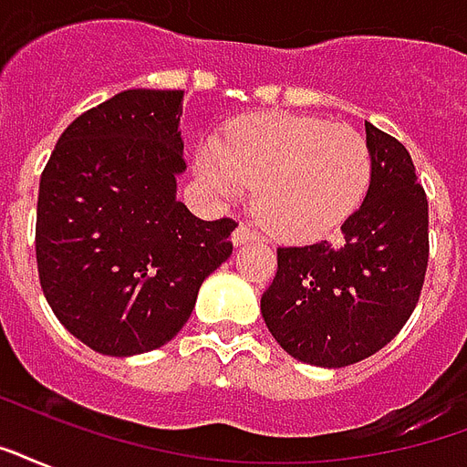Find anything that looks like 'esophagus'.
Returning a JSON list of instances; mask_svg holds the SVG:
<instances>
[{"label":"esophagus","mask_w":467,"mask_h":467,"mask_svg":"<svg viewBox=\"0 0 467 467\" xmlns=\"http://www.w3.org/2000/svg\"><path fill=\"white\" fill-rule=\"evenodd\" d=\"M254 240H259V234L254 233V230H252L249 225H244V223H242V225L234 227L233 244H237V247H240V244H247V242H254Z\"/></svg>","instance_id":"1"}]
</instances>
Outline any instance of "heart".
Listing matches in <instances>:
<instances>
[{
	"label": "heart",
	"instance_id": "b5f03b06",
	"mask_svg": "<svg viewBox=\"0 0 467 467\" xmlns=\"http://www.w3.org/2000/svg\"><path fill=\"white\" fill-rule=\"evenodd\" d=\"M195 176L220 201L257 188V213L281 240L313 242L336 233L368 195L372 151L360 131L328 119L259 115L220 144L205 139Z\"/></svg>",
	"mask_w": 467,
	"mask_h": 467
}]
</instances>
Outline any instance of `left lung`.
<instances>
[{
  "mask_svg": "<svg viewBox=\"0 0 467 467\" xmlns=\"http://www.w3.org/2000/svg\"><path fill=\"white\" fill-rule=\"evenodd\" d=\"M372 181L343 240L281 247L262 318L291 358L345 368L382 350L416 308L429 262V201L411 156L365 122Z\"/></svg>",
  "mask_w": 467,
  "mask_h": 467,
  "instance_id": "8db88e82",
  "label": "left lung"
}]
</instances>
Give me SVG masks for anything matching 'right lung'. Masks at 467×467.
<instances>
[{
    "instance_id": "add662e5",
    "label": "right lung",
    "mask_w": 467,
    "mask_h": 467,
    "mask_svg": "<svg viewBox=\"0 0 467 467\" xmlns=\"http://www.w3.org/2000/svg\"><path fill=\"white\" fill-rule=\"evenodd\" d=\"M183 90H124L78 117L41 173L38 279L56 318L102 355L156 350L233 254L230 218L176 198Z\"/></svg>"
}]
</instances>
